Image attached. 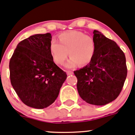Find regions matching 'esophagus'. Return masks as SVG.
<instances>
[{"label": "esophagus", "instance_id": "esophagus-1", "mask_svg": "<svg viewBox=\"0 0 135 135\" xmlns=\"http://www.w3.org/2000/svg\"><path fill=\"white\" fill-rule=\"evenodd\" d=\"M66 74H67V75H72L73 74V72H72V71H69V70H68V71H66Z\"/></svg>", "mask_w": 135, "mask_h": 135}]
</instances>
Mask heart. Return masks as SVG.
Masks as SVG:
<instances>
[{"instance_id": "obj_1", "label": "heart", "mask_w": 135, "mask_h": 135, "mask_svg": "<svg viewBox=\"0 0 135 135\" xmlns=\"http://www.w3.org/2000/svg\"><path fill=\"white\" fill-rule=\"evenodd\" d=\"M59 38L60 43L52 39L50 44L51 55L56 64L63 65L69 54L70 59L65 65L67 69L85 66L91 61L95 50L93 37L81 31H70L60 33Z\"/></svg>"}]
</instances>
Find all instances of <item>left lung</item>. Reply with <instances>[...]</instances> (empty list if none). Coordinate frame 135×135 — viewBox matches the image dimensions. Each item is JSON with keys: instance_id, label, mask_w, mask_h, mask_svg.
<instances>
[{"instance_id": "1", "label": "left lung", "mask_w": 135, "mask_h": 135, "mask_svg": "<svg viewBox=\"0 0 135 135\" xmlns=\"http://www.w3.org/2000/svg\"><path fill=\"white\" fill-rule=\"evenodd\" d=\"M95 50L91 61L74 71L80 97L86 102L104 105L117 98L127 78L126 58L117 44L93 31Z\"/></svg>"}]
</instances>
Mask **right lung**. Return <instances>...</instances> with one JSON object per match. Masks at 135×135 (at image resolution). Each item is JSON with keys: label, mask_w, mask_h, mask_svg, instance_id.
<instances>
[{"label": "right lung", "mask_w": 135, "mask_h": 135, "mask_svg": "<svg viewBox=\"0 0 135 135\" xmlns=\"http://www.w3.org/2000/svg\"><path fill=\"white\" fill-rule=\"evenodd\" d=\"M50 33L35 34L19 42L9 62L11 85L27 106L47 108L58 98L67 75L54 62Z\"/></svg>", "instance_id": "1"}]
</instances>
